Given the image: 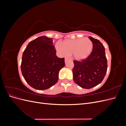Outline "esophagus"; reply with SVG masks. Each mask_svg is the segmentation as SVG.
I'll return each instance as SVG.
<instances>
[{
	"instance_id": "34e87169",
	"label": "esophagus",
	"mask_w": 126,
	"mask_h": 126,
	"mask_svg": "<svg viewBox=\"0 0 126 126\" xmlns=\"http://www.w3.org/2000/svg\"><path fill=\"white\" fill-rule=\"evenodd\" d=\"M64 60H65V63H66L67 61L68 60V59L67 58H65V59H64Z\"/></svg>"
}]
</instances>
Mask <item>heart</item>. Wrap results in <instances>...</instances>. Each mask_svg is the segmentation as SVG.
Listing matches in <instances>:
<instances>
[{
    "label": "heart",
    "instance_id": "obj_1",
    "mask_svg": "<svg viewBox=\"0 0 126 126\" xmlns=\"http://www.w3.org/2000/svg\"><path fill=\"white\" fill-rule=\"evenodd\" d=\"M56 48L59 55L66 57L71 54L73 58L76 60L86 59L92 51L93 43L88 38L67 40L63 43L58 42L56 45Z\"/></svg>",
    "mask_w": 126,
    "mask_h": 126
}]
</instances>
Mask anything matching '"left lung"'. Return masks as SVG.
Instances as JSON below:
<instances>
[{
    "mask_svg": "<svg viewBox=\"0 0 126 126\" xmlns=\"http://www.w3.org/2000/svg\"><path fill=\"white\" fill-rule=\"evenodd\" d=\"M93 43L91 54L85 60H75L72 69L74 80L82 88L90 89L100 83L107 70L105 49L100 41L89 37Z\"/></svg>",
    "mask_w": 126,
    "mask_h": 126,
    "instance_id": "8db88e82",
    "label": "left lung"
}]
</instances>
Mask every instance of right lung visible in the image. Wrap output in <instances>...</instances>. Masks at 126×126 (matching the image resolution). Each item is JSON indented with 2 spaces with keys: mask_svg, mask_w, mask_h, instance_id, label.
<instances>
[{
  "mask_svg": "<svg viewBox=\"0 0 126 126\" xmlns=\"http://www.w3.org/2000/svg\"><path fill=\"white\" fill-rule=\"evenodd\" d=\"M52 40L46 36L37 38L30 42L22 54V76L36 89H47L56 84L60 70L65 65L64 58L56 56Z\"/></svg>",
  "mask_w": 126,
  "mask_h": 126,
  "instance_id": "right-lung-1",
  "label": "right lung"
}]
</instances>
